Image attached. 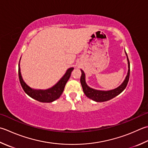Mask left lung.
I'll list each match as a JSON object with an SVG mask.
<instances>
[{
    "label": "left lung",
    "instance_id": "1",
    "mask_svg": "<svg viewBox=\"0 0 148 148\" xmlns=\"http://www.w3.org/2000/svg\"><path fill=\"white\" fill-rule=\"evenodd\" d=\"M126 54L127 56V60H128V74L126 77V79H124V82L121 84V85L117 87V88L112 90L108 91H102V90H95L92 88L86 85L85 82V75L84 72L82 70V76L80 78L81 84H82L83 90L84 93L86 95V97H88L90 99L94 100L96 102H104V101H106L108 100L112 99V98L117 96V95L121 94L125 88L126 87L127 84L128 83L129 78H130V62L129 59L126 53Z\"/></svg>",
    "mask_w": 148,
    "mask_h": 148
}]
</instances>
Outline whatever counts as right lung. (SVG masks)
Listing matches in <instances>:
<instances>
[{"mask_svg": "<svg viewBox=\"0 0 148 148\" xmlns=\"http://www.w3.org/2000/svg\"><path fill=\"white\" fill-rule=\"evenodd\" d=\"M74 68L69 69L66 72L65 74L63 76L56 85L51 88L47 90H34L30 88L29 86L26 85L25 83L23 80L21 73H20V65L18 64V77L20 83L24 90V92L29 96L33 98L35 100L42 103H51L53 101L56 100L60 97V95L63 93L65 86L66 82L71 77V72Z\"/></svg>", "mask_w": 148, "mask_h": 148, "instance_id": "obj_1", "label": "right lung"}]
</instances>
